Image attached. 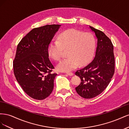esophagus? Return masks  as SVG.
<instances>
[{"mask_svg":"<svg viewBox=\"0 0 129 129\" xmlns=\"http://www.w3.org/2000/svg\"><path fill=\"white\" fill-rule=\"evenodd\" d=\"M66 74H67V75L69 76H72L73 75V73L72 72H67V73H66Z\"/></svg>","mask_w":129,"mask_h":129,"instance_id":"1","label":"esophagus"}]
</instances>
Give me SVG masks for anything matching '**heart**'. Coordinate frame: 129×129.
<instances>
[{
  "mask_svg": "<svg viewBox=\"0 0 129 129\" xmlns=\"http://www.w3.org/2000/svg\"><path fill=\"white\" fill-rule=\"evenodd\" d=\"M57 41L49 43L48 52L54 60H60L63 49H67V57L57 65L61 72H69L80 65H86L90 61L94 53L95 40L92 35L76 29H69L61 32Z\"/></svg>",
  "mask_w": 129,
  "mask_h": 129,
  "instance_id": "obj_1",
  "label": "heart"
}]
</instances>
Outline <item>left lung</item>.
Masks as SVG:
<instances>
[{"mask_svg": "<svg viewBox=\"0 0 129 129\" xmlns=\"http://www.w3.org/2000/svg\"><path fill=\"white\" fill-rule=\"evenodd\" d=\"M97 39L95 56L91 63L78 70L75 75L81 82L75 88L84 99H92L102 93L110 83L115 72V57L112 42L103 32L90 26Z\"/></svg>", "mask_w": 129, "mask_h": 129, "instance_id": "obj_1", "label": "left lung"}]
</instances>
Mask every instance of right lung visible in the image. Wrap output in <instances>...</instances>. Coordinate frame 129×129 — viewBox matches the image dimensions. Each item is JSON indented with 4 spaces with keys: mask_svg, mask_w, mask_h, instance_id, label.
<instances>
[{
    "mask_svg": "<svg viewBox=\"0 0 129 129\" xmlns=\"http://www.w3.org/2000/svg\"><path fill=\"white\" fill-rule=\"evenodd\" d=\"M61 25H47L33 28L19 43L13 62L17 81L29 96L37 100L52 93L57 74L49 59V43Z\"/></svg>",
    "mask_w": 129,
    "mask_h": 129,
    "instance_id": "add662e5",
    "label": "right lung"
}]
</instances>
